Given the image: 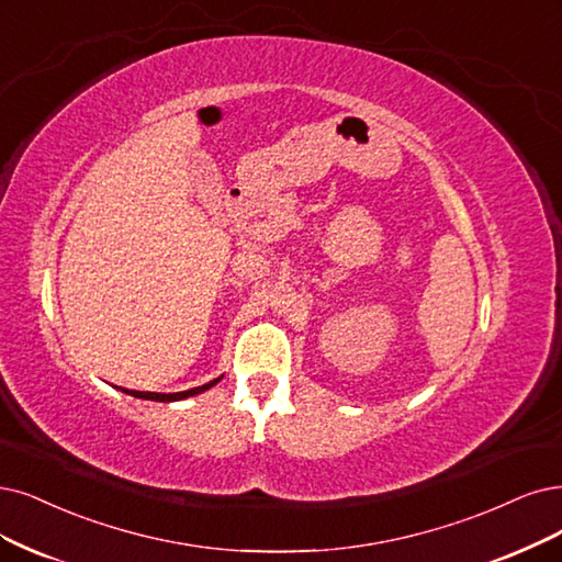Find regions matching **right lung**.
Segmentation results:
<instances>
[{
    "mask_svg": "<svg viewBox=\"0 0 562 562\" xmlns=\"http://www.w3.org/2000/svg\"><path fill=\"white\" fill-rule=\"evenodd\" d=\"M222 378L207 382L203 386H194L190 391H178V393H153V391H130V389H122L124 393H130V396L134 398H143V401H159V403H171V401H182V398H190V396H196V393H203L211 386H215Z\"/></svg>",
    "mask_w": 562,
    "mask_h": 562,
    "instance_id": "right-lung-1",
    "label": "right lung"
}]
</instances>
